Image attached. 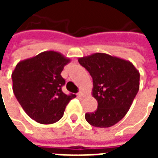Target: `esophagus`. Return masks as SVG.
I'll return each instance as SVG.
<instances>
[{
  "mask_svg": "<svg viewBox=\"0 0 158 158\" xmlns=\"http://www.w3.org/2000/svg\"><path fill=\"white\" fill-rule=\"evenodd\" d=\"M78 96H79V97H85V96H86V93L85 92L84 90H81V91H79V92Z\"/></svg>",
  "mask_w": 158,
  "mask_h": 158,
  "instance_id": "esophagus-1",
  "label": "esophagus"
}]
</instances>
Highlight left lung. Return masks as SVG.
<instances>
[{"mask_svg":"<svg viewBox=\"0 0 158 158\" xmlns=\"http://www.w3.org/2000/svg\"><path fill=\"white\" fill-rule=\"evenodd\" d=\"M78 61L93 79L92 96L98 103L85 114L90 125L108 128L125 116L139 88V73L132 62L106 53H94Z\"/></svg>","mask_w":158,"mask_h":158,"instance_id":"8db88e82","label":"left lung"}]
</instances>
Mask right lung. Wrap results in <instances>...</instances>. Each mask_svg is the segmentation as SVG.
Listing matches in <instances>:
<instances>
[{
    "instance_id": "add662e5",
    "label": "right lung",
    "mask_w": 158,
    "mask_h": 158,
    "mask_svg": "<svg viewBox=\"0 0 158 158\" xmlns=\"http://www.w3.org/2000/svg\"><path fill=\"white\" fill-rule=\"evenodd\" d=\"M71 62L55 51H46L17 64L12 73V89L28 116L42 124L62 118L66 106L75 95H66L62 86L63 68Z\"/></svg>"
}]
</instances>
